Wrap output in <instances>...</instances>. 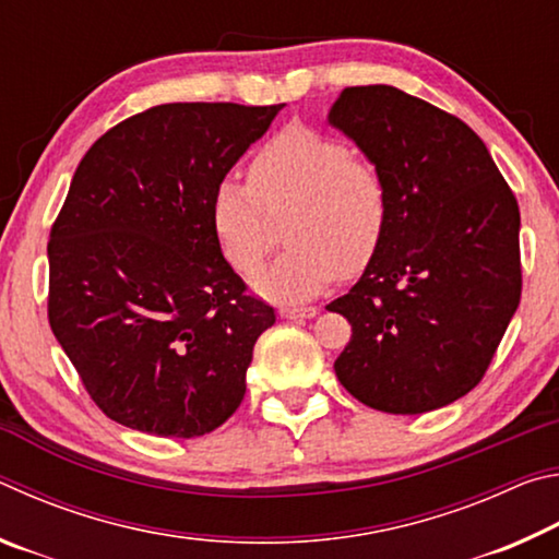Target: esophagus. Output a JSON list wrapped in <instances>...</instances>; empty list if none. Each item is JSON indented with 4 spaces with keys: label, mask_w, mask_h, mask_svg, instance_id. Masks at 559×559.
I'll return each mask as SVG.
<instances>
[{
    "label": "esophagus",
    "mask_w": 559,
    "mask_h": 559,
    "mask_svg": "<svg viewBox=\"0 0 559 559\" xmlns=\"http://www.w3.org/2000/svg\"><path fill=\"white\" fill-rule=\"evenodd\" d=\"M278 316L286 318V320H310V318L318 316V308H313V306H308V308H281Z\"/></svg>",
    "instance_id": "esophagus-1"
}]
</instances>
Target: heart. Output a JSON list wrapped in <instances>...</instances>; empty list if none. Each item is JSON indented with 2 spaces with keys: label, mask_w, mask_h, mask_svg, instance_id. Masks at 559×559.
Segmentation results:
<instances>
[{
  "label": "heart",
  "mask_w": 559,
  "mask_h": 559,
  "mask_svg": "<svg viewBox=\"0 0 559 559\" xmlns=\"http://www.w3.org/2000/svg\"><path fill=\"white\" fill-rule=\"evenodd\" d=\"M249 179L229 175L216 185L212 224L229 266L253 276L288 219L290 246L253 283L259 296L310 300L380 251L390 194L382 175L355 159L343 140L306 126L283 128L253 155Z\"/></svg>",
  "instance_id": "obj_1"
}]
</instances>
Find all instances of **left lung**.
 Wrapping results in <instances>:
<instances>
[{"instance_id":"left-lung-1","label":"left lung","mask_w":559,"mask_h":559,"mask_svg":"<svg viewBox=\"0 0 559 559\" xmlns=\"http://www.w3.org/2000/svg\"><path fill=\"white\" fill-rule=\"evenodd\" d=\"M328 122L382 175L380 251L328 310L353 337L345 390L386 414H424L486 374L520 302V210L476 132L394 86L345 88Z\"/></svg>"}]
</instances>
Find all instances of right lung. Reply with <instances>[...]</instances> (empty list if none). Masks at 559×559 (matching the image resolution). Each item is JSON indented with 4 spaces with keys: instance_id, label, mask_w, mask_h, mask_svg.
<instances>
[{
    "instance_id": "add662e5",
    "label": "right lung",
    "mask_w": 559,
    "mask_h": 559,
    "mask_svg": "<svg viewBox=\"0 0 559 559\" xmlns=\"http://www.w3.org/2000/svg\"><path fill=\"white\" fill-rule=\"evenodd\" d=\"M281 106L165 103L83 155L49 239V323L112 421L194 439L239 409L276 323L224 259L214 189Z\"/></svg>"
}]
</instances>
